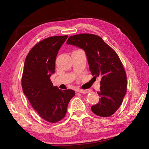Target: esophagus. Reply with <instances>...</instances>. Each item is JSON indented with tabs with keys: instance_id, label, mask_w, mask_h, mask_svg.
<instances>
[{
	"instance_id": "esophagus-1",
	"label": "esophagus",
	"mask_w": 149,
	"mask_h": 149,
	"mask_svg": "<svg viewBox=\"0 0 149 149\" xmlns=\"http://www.w3.org/2000/svg\"><path fill=\"white\" fill-rule=\"evenodd\" d=\"M78 92L83 94H86L89 92V89H79Z\"/></svg>"
}]
</instances>
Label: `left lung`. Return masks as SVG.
Masks as SVG:
<instances>
[{
  "instance_id": "8db88e82",
  "label": "left lung",
  "mask_w": 149,
  "mask_h": 149,
  "mask_svg": "<svg viewBox=\"0 0 149 149\" xmlns=\"http://www.w3.org/2000/svg\"><path fill=\"white\" fill-rule=\"evenodd\" d=\"M66 43L84 49L89 70L94 78H101L100 96L92 106L93 113L101 117L112 116L118 109L127 91V77L118 54L97 35L81 33L71 36Z\"/></svg>"
}]
</instances>
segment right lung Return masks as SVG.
<instances>
[{
	"mask_svg": "<svg viewBox=\"0 0 149 149\" xmlns=\"http://www.w3.org/2000/svg\"><path fill=\"white\" fill-rule=\"evenodd\" d=\"M67 35L54 36L40 41L26 56L22 86L31 106L41 118L55 123L65 118L67 107L74 97L73 90L53 86L50 76L55 73V60Z\"/></svg>",
	"mask_w": 149,
	"mask_h": 149,
	"instance_id": "add662e5",
	"label": "right lung"
}]
</instances>
